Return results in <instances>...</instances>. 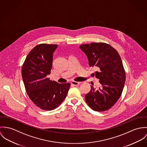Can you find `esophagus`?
<instances>
[{"label": "esophagus", "instance_id": "esophagus-1", "mask_svg": "<svg viewBox=\"0 0 147 147\" xmlns=\"http://www.w3.org/2000/svg\"><path fill=\"white\" fill-rule=\"evenodd\" d=\"M71 84L73 86H78L81 84V82H79L71 81Z\"/></svg>", "mask_w": 147, "mask_h": 147}]
</instances>
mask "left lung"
Listing matches in <instances>:
<instances>
[{
	"label": "left lung",
	"instance_id": "left-lung-1",
	"mask_svg": "<svg viewBox=\"0 0 147 147\" xmlns=\"http://www.w3.org/2000/svg\"><path fill=\"white\" fill-rule=\"evenodd\" d=\"M86 54L90 66H96L98 86L91 83L90 92L85 95L86 101L95 111L110 109L121 96L126 81V74L118 52L109 45L92 43L80 46Z\"/></svg>",
	"mask_w": 147,
	"mask_h": 147
}]
</instances>
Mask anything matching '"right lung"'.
<instances>
[{"instance_id": "obj_1", "label": "right lung", "mask_w": 147, "mask_h": 147, "mask_svg": "<svg viewBox=\"0 0 147 147\" xmlns=\"http://www.w3.org/2000/svg\"><path fill=\"white\" fill-rule=\"evenodd\" d=\"M57 45L40 44L30 51L22 67V77L26 91L33 102L43 110L51 111L66 98L70 83L52 81L47 76L52 67L53 53Z\"/></svg>"}]
</instances>
